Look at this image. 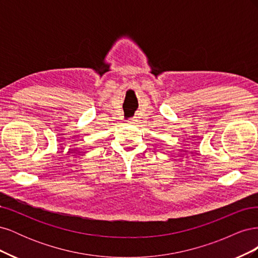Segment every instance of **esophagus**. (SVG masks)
<instances>
[{
	"instance_id": "34e87169",
	"label": "esophagus",
	"mask_w": 258,
	"mask_h": 258,
	"mask_svg": "<svg viewBox=\"0 0 258 258\" xmlns=\"http://www.w3.org/2000/svg\"><path fill=\"white\" fill-rule=\"evenodd\" d=\"M129 123H132V124H135V123H137V119H135V118H132V119H129V120H127Z\"/></svg>"
}]
</instances>
